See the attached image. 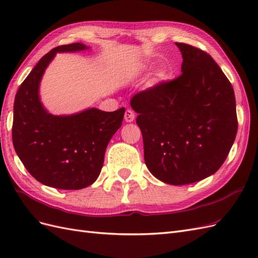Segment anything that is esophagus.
<instances>
[{"label":"esophagus","mask_w":258,"mask_h":258,"mask_svg":"<svg viewBox=\"0 0 258 258\" xmlns=\"http://www.w3.org/2000/svg\"><path fill=\"white\" fill-rule=\"evenodd\" d=\"M135 117H136V115H135L134 111L127 110V111H126V113H124V120H126L127 122L134 121V120H135Z\"/></svg>","instance_id":"34e87169"}]
</instances>
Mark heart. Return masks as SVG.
Segmentation results:
<instances>
[{
  "instance_id": "1",
  "label": "heart",
  "mask_w": 258,
  "mask_h": 258,
  "mask_svg": "<svg viewBox=\"0 0 258 258\" xmlns=\"http://www.w3.org/2000/svg\"><path fill=\"white\" fill-rule=\"evenodd\" d=\"M163 77H165V72H159V73H158V79H159V80H162Z\"/></svg>"
}]
</instances>
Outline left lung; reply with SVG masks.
<instances>
[{
	"label": "left lung",
	"mask_w": 258,
	"mask_h": 258,
	"mask_svg": "<svg viewBox=\"0 0 258 258\" xmlns=\"http://www.w3.org/2000/svg\"><path fill=\"white\" fill-rule=\"evenodd\" d=\"M182 73L132 97L131 107L151 173L171 185L214 174L227 158L238 131L233 88L206 51L175 43Z\"/></svg>",
	"instance_id": "8db88e82"
}]
</instances>
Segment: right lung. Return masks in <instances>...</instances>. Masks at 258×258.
I'll list each match as a JSON object with an SVG mask.
<instances>
[{
    "label": "right lung",
    "instance_id": "1",
    "mask_svg": "<svg viewBox=\"0 0 258 258\" xmlns=\"http://www.w3.org/2000/svg\"><path fill=\"white\" fill-rule=\"evenodd\" d=\"M87 48L73 43L51 49L37 62L15 97V151L36 181L59 189H82L96 181L106 146L123 119L124 107L114 112L88 108L73 115L54 116L42 105L38 87L56 53Z\"/></svg>",
    "mask_w": 258,
    "mask_h": 258
}]
</instances>
